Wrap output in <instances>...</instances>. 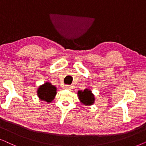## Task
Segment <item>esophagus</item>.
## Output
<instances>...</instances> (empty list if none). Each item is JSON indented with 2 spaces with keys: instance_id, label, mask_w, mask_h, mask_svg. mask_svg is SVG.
<instances>
[{
  "instance_id": "obj_1",
  "label": "esophagus",
  "mask_w": 146,
  "mask_h": 146,
  "mask_svg": "<svg viewBox=\"0 0 146 146\" xmlns=\"http://www.w3.org/2000/svg\"><path fill=\"white\" fill-rule=\"evenodd\" d=\"M65 87H66V89H69V90H71L72 88H73V87H72L71 85H66Z\"/></svg>"
}]
</instances>
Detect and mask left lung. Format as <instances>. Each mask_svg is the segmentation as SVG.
Here are the masks:
<instances>
[{
	"label": "left lung",
	"mask_w": 146,
	"mask_h": 146,
	"mask_svg": "<svg viewBox=\"0 0 146 146\" xmlns=\"http://www.w3.org/2000/svg\"><path fill=\"white\" fill-rule=\"evenodd\" d=\"M77 96L80 102L85 106H92L94 104L96 98L94 94L89 88H85L84 90H79Z\"/></svg>",
	"instance_id": "8db88e82"
}]
</instances>
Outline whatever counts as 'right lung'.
I'll return each mask as SVG.
<instances>
[{"instance_id": "right-lung-1", "label": "right lung", "mask_w": 146, "mask_h": 146, "mask_svg": "<svg viewBox=\"0 0 146 146\" xmlns=\"http://www.w3.org/2000/svg\"><path fill=\"white\" fill-rule=\"evenodd\" d=\"M38 98L44 102L50 103L53 102L57 95V87L50 82H45L40 85L37 89Z\"/></svg>"}]
</instances>
